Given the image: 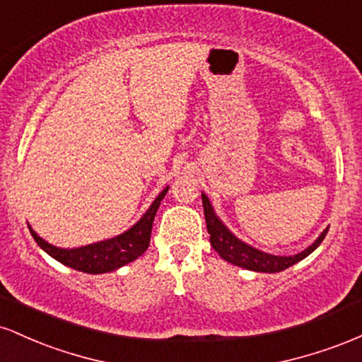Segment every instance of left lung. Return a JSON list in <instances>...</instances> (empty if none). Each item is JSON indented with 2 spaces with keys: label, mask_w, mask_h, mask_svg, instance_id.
<instances>
[{
  "label": "left lung",
  "mask_w": 362,
  "mask_h": 362,
  "mask_svg": "<svg viewBox=\"0 0 362 362\" xmlns=\"http://www.w3.org/2000/svg\"><path fill=\"white\" fill-rule=\"evenodd\" d=\"M202 206H204V216H206V224H207V233L211 235V245L216 252L219 253V257L224 259L230 264L238 265V267L247 269V271H255V272H281L284 269L291 267V265L298 264V262L306 259L311 252L317 250L318 245L325 238L327 230L322 231V235L310 245L308 248L296 253V255H272V253H265L262 250H257L252 245L242 242L240 238L231 233L226 226H224L221 219L218 218L214 213L213 206H211L209 199L206 194H202Z\"/></svg>",
  "instance_id": "left-lung-1"
}]
</instances>
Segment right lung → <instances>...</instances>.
<instances>
[{
    "instance_id": "add662e5",
    "label": "right lung",
    "mask_w": 362,
    "mask_h": 362,
    "mask_svg": "<svg viewBox=\"0 0 362 362\" xmlns=\"http://www.w3.org/2000/svg\"><path fill=\"white\" fill-rule=\"evenodd\" d=\"M167 192L168 187L158 194V197L153 201V204L149 206V209L143 214V218H141L134 226L129 228V230L124 231L122 235L114 236V238L109 240H103V242L85 245V247L78 248H57L54 247V245L45 242L44 238H40L30 226H28V230H30L37 245H39L44 252H47L52 259L68 265V267L74 269V271L86 274L112 272L115 271V269L129 264V262L136 260L148 250L155 214Z\"/></svg>"
}]
</instances>
